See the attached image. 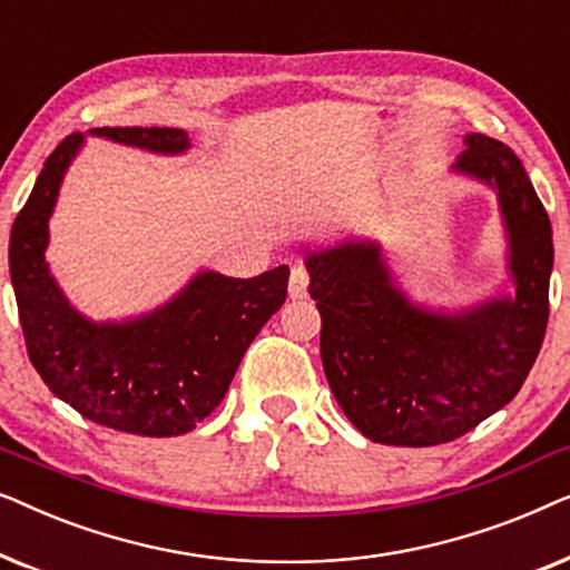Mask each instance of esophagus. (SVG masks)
<instances>
[{
	"mask_svg": "<svg viewBox=\"0 0 570 570\" xmlns=\"http://www.w3.org/2000/svg\"><path fill=\"white\" fill-rule=\"evenodd\" d=\"M287 293H291L293 301H301L308 295V272L303 267L291 269V279H287Z\"/></svg>",
	"mask_w": 570,
	"mask_h": 570,
	"instance_id": "esophagus-1",
	"label": "esophagus"
}]
</instances>
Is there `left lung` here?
I'll return each instance as SVG.
<instances>
[{
    "mask_svg": "<svg viewBox=\"0 0 570 570\" xmlns=\"http://www.w3.org/2000/svg\"><path fill=\"white\" fill-rule=\"evenodd\" d=\"M454 170L493 186L509 233L511 298L459 314L412 306L376 244L306 256L322 314V363L357 431L386 446H435L505 407L540 355L550 314L552 228L511 147L466 135Z\"/></svg>",
    "mask_w": 570,
    "mask_h": 570,
    "instance_id": "8db88e82",
    "label": "left lung"
}]
</instances>
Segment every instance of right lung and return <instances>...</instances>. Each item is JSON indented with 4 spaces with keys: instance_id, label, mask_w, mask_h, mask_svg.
I'll list each match as a JSON object with an SVG mask.
<instances>
[{
    "instance_id": "right-lung-1",
    "label": "right lung",
    "mask_w": 570,
    "mask_h": 570,
    "mask_svg": "<svg viewBox=\"0 0 570 570\" xmlns=\"http://www.w3.org/2000/svg\"><path fill=\"white\" fill-rule=\"evenodd\" d=\"M90 135L176 155L189 137L170 127H100ZM82 135L61 139L10 233V277L28 357L43 384L92 423L135 435L189 433L223 402L238 363L285 303L287 264L236 279L199 272L174 301L124 324H96L53 283L46 246L61 178Z\"/></svg>"
}]
</instances>
